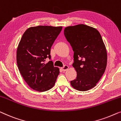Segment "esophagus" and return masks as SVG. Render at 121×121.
<instances>
[{
    "label": "esophagus",
    "mask_w": 121,
    "mask_h": 121,
    "mask_svg": "<svg viewBox=\"0 0 121 121\" xmlns=\"http://www.w3.org/2000/svg\"><path fill=\"white\" fill-rule=\"evenodd\" d=\"M61 69H62V70L63 71H67L68 69H69V66L67 65H65L64 67L61 68Z\"/></svg>",
    "instance_id": "obj_1"
}]
</instances>
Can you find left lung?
Wrapping results in <instances>:
<instances>
[{"instance_id":"1","label":"left lung","mask_w":121,"mask_h":121,"mask_svg":"<svg viewBox=\"0 0 121 121\" xmlns=\"http://www.w3.org/2000/svg\"><path fill=\"white\" fill-rule=\"evenodd\" d=\"M64 35L74 52L72 66L77 77L70 82L79 91H87L96 86L104 73L107 65V52L98 30L80 24L68 26Z\"/></svg>"}]
</instances>
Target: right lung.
Wrapping results in <instances>:
<instances>
[{"instance_id": "1", "label": "right lung", "mask_w": 121, "mask_h": 121, "mask_svg": "<svg viewBox=\"0 0 121 121\" xmlns=\"http://www.w3.org/2000/svg\"><path fill=\"white\" fill-rule=\"evenodd\" d=\"M62 27L38 26L31 27L25 32L16 52L18 69L30 88L43 92L55 85L60 71L49 61L50 49Z\"/></svg>"}]
</instances>
